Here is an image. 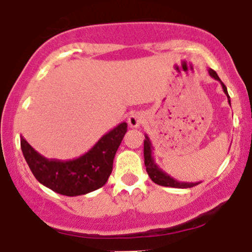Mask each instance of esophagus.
<instances>
[{"instance_id":"1","label":"esophagus","mask_w":252,"mask_h":252,"mask_svg":"<svg viewBox=\"0 0 252 252\" xmlns=\"http://www.w3.org/2000/svg\"><path fill=\"white\" fill-rule=\"evenodd\" d=\"M127 122L130 127H139V126L144 122V114L141 113V112H132V113L128 116Z\"/></svg>"}]
</instances>
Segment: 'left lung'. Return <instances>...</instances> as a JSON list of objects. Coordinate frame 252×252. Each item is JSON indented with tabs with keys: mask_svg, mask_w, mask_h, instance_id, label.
<instances>
[{
	"mask_svg": "<svg viewBox=\"0 0 252 252\" xmlns=\"http://www.w3.org/2000/svg\"><path fill=\"white\" fill-rule=\"evenodd\" d=\"M209 74L213 78H215L216 81H219L221 84V87H223L224 94L228 97V103L230 104V97L228 95V90H226L225 85L221 82V80L219 78L218 73L215 70L209 69ZM153 147H152V143L149 140L148 135H145V140H144V163L145 168H147V172H148L149 178L152 179V182H155L156 184L162 187H170V188H192V187L197 186L199 183H186V182H179L176 179H174L172 176H170L167 172H165L162 168H159V166L155 162V158H153Z\"/></svg>",
	"mask_w": 252,
	"mask_h": 252,
	"instance_id": "obj_1",
	"label": "left lung"
}]
</instances>
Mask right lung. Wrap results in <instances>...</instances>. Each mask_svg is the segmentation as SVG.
Masks as SVG:
<instances>
[{
	"mask_svg": "<svg viewBox=\"0 0 252 252\" xmlns=\"http://www.w3.org/2000/svg\"><path fill=\"white\" fill-rule=\"evenodd\" d=\"M127 124L122 122L103 135L90 151L69 161L49 159L20 138L24 158L34 178L41 184L63 196H82L101 188L112 174L113 159Z\"/></svg>",
	"mask_w": 252,
	"mask_h": 252,
	"instance_id": "1",
	"label": "right lung"
}]
</instances>
